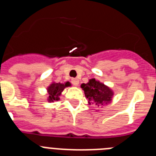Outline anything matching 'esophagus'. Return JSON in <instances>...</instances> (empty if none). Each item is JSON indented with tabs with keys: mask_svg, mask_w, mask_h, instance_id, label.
I'll return each instance as SVG.
<instances>
[{
	"mask_svg": "<svg viewBox=\"0 0 156 156\" xmlns=\"http://www.w3.org/2000/svg\"><path fill=\"white\" fill-rule=\"evenodd\" d=\"M71 83H72V84L74 85V86H77V85L79 84V80L76 79V78H74V79H72L71 80Z\"/></svg>",
	"mask_w": 156,
	"mask_h": 156,
	"instance_id": "esophagus-1",
	"label": "esophagus"
}]
</instances>
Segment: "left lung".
Masks as SVG:
<instances>
[{
	"label": "left lung",
	"mask_w": 156,
	"mask_h": 156,
	"mask_svg": "<svg viewBox=\"0 0 156 156\" xmlns=\"http://www.w3.org/2000/svg\"><path fill=\"white\" fill-rule=\"evenodd\" d=\"M81 87L84 90L87 98H88L89 104L95 103L98 106L102 105L105 102H109L113 95L112 91L108 87L101 83L95 79L90 80L87 83H83Z\"/></svg>",
	"instance_id": "1"
}]
</instances>
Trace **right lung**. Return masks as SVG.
Returning a JSON list of instances; mask_svg holds the SVG:
<instances>
[{
  "label": "right lung",
  "instance_id": "1",
  "mask_svg": "<svg viewBox=\"0 0 156 156\" xmlns=\"http://www.w3.org/2000/svg\"><path fill=\"white\" fill-rule=\"evenodd\" d=\"M69 86H70V83L69 82H66L65 84L59 83H52V84L48 88V94H49L48 100L50 101L59 100L58 97H59V95L61 94L62 91L64 90L65 87Z\"/></svg>",
  "mask_w": 156,
  "mask_h": 156
}]
</instances>
